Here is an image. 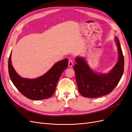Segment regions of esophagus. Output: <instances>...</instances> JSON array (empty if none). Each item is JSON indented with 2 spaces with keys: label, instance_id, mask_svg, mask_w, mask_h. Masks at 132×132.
Instances as JSON below:
<instances>
[{
  "label": "esophagus",
  "instance_id": "esophagus-1",
  "mask_svg": "<svg viewBox=\"0 0 132 132\" xmlns=\"http://www.w3.org/2000/svg\"><path fill=\"white\" fill-rule=\"evenodd\" d=\"M73 65V62H72V61L71 60H69V62H68V66L69 67L71 68Z\"/></svg>",
  "mask_w": 132,
  "mask_h": 132
}]
</instances>
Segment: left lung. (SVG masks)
I'll list each match as a JSON object with an SVG mask.
<instances>
[{"mask_svg": "<svg viewBox=\"0 0 132 132\" xmlns=\"http://www.w3.org/2000/svg\"><path fill=\"white\" fill-rule=\"evenodd\" d=\"M119 51L116 64L108 74L96 73L89 67L84 58L76 57L74 67L79 91L86 98H98L109 94L120 81L124 71V57L120 41L116 37Z\"/></svg>", "mask_w": 132, "mask_h": 132, "instance_id": "1", "label": "left lung"}]
</instances>
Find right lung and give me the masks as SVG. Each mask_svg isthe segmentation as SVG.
<instances>
[{
    "mask_svg": "<svg viewBox=\"0 0 132 132\" xmlns=\"http://www.w3.org/2000/svg\"><path fill=\"white\" fill-rule=\"evenodd\" d=\"M11 52L9 58L8 69L10 79L16 88L27 98L34 101L50 98L55 91L57 82L68 65V60L58 62L46 73L37 79L22 78L11 64Z\"/></svg>",
    "mask_w": 132,
    "mask_h": 132,
    "instance_id": "obj_1",
    "label": "right lung"
}]
</instances>
